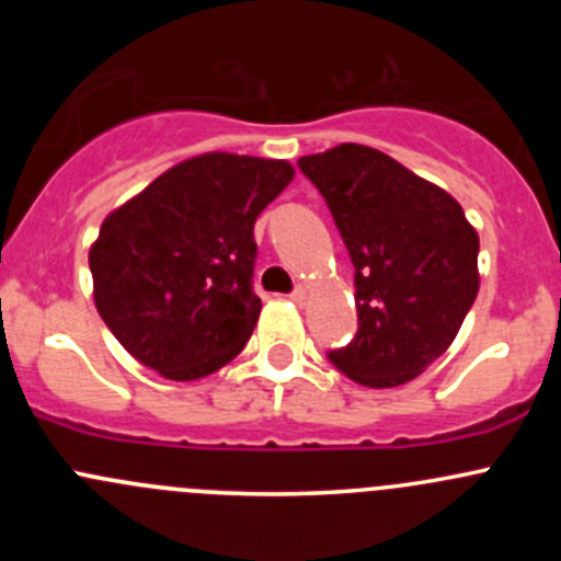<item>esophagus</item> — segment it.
<instances>
[{
	"instance_id": "1",
	"label": "esophagus",
	"mask_w": 561,
	"mask_h": 561,
	"mask_svg": "<svg viewBox=\"0 0 561 561\" xmlns=\"http://www.w3.org/2000/svg\"><path fill=\"white\" fill-rule=\"evenodd\" d=\"M290 298H293V301H296V304H298V307H301V304H304V301H307V287H301V285H298V287H296V290H293V293H290Z\"/></svg>"
}]
</instances>
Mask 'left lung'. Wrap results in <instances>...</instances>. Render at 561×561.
I'll list each match as a JSON object with an SVG mask.
<instances>
[{"mask_svg": "<svg viewBox=\"0 0 561 561\" xmlns=\"http://www.w3.org/2000/svg\"><path fill=\"white\" fill-rule=\"evenodd\" d=\"M355 265L358 333L328 358L366 388L415 380L456 339L478 296V233L432 181L371 146L298 160Z\"/></svg>", "mask_w": 561, "mask_h": 561, "instance_id": "1", "label": "left lung"}]
</instances>
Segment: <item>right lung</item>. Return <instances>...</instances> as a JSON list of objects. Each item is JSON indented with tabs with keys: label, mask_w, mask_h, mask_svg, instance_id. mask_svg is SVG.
Wrapping results in <instances>:
<instances>
[{
	"label": "right lung",
	"mask_w": 561,
	"mask_h": 561,
	"mask_svg": "<svg viewBox=\"0 0 561 561\" xmlns=\"http://www.w3.org/2000/svg\"><path fill=\"white\" fill-rule=\"evenodd\" d=\"M293 173L285 160L211 151L107 214L89 249L94 304L135 360L190 382L244 350L263 307L254 219Z\"/></svg>",
	"instance_id": "add662e5"
}]
</instances>
